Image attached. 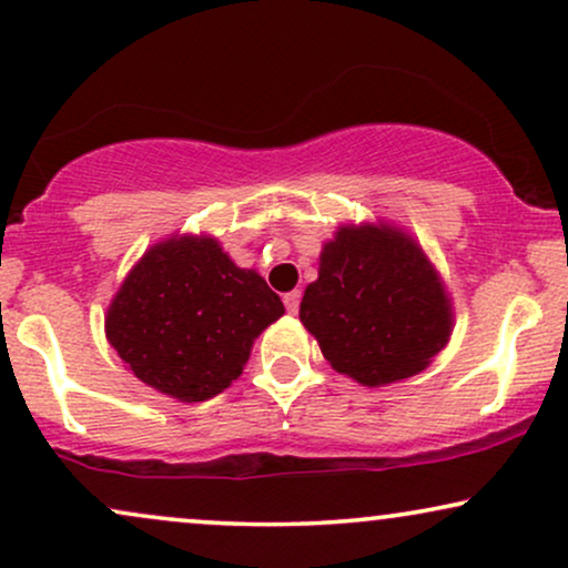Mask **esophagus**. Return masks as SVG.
<instances>
[{"label":"esophagus","instance_id":"obj_1","mask_svg":"<svg viewBox=\"0 0 568 568\" xmlns=\"http://www.w3.org/2000/svg\"><path fill=\"white\" fill-rule=\"evenodd\" d=\"M300 300H303V292H300V290H295V292H286V295H284V305H286V311H290V313H297V311H300Z\"/></svg>","mask_w":568,"mask_h":568}]
</instances>
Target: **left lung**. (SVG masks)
I'll use <instances>...</instances> for the list:
<instances>
[{"instance_id": "obj_1", "label": "left lung", "mask_w": 568, "mask_h": 568, "mask_svg": "<svg viewBox=\"0 0 568 568\" xmlns=\"http://www.w3.org/2000/svg\"><path fill=\"white\" fill-rule=\"evenodd\" d=\"M300 321L339 374L366 387L429 366L450 337V303L424 252L389 226H345L321 252Z\"/></svg>"}]
</instances>
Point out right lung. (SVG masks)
<instances>
[{
	"mask_svg": "<svg viewBox=\"0 0 568 568\" xmlns=\"http://www.w3.org/2000/svg\"><path fill=\"white\" fill-rule=\"evenodd\" d=\"M278 316L284 305L263 276L236 268L215 240L181 236L136 263L104 332L136 379L200 403L242 374L252 339Z\"/></svg>",
	"mask_w": 568,
	"mask_h": 568,
	"instance_id": "obj_1",
	"label": "right lung"
}]
</instances>
